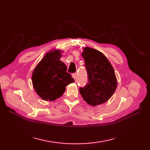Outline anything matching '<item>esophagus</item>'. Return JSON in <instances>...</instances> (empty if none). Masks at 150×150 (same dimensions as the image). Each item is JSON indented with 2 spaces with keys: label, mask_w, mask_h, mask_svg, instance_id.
Instances as JSON below:
<instances>
[{
  "label": "esophagus",
  "mask_w": 150,
  "mask_h": 150,
  "mask_svg": "<svg viewBox=\"0 0 150 150\" xmlns=\"http://www.w3.org/2000/svg\"><path fill=\"white\" fill-rule=\"evenodd\" d=\"M72 78H73L75 79H76V73L72 74Z\"/></svg>",
  "instance_id": "1"
}]
</instances>
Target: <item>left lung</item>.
I'll return each instance as SVG.
<instances>
[{"mask_svg":"<svg viewBox=\"0 0 150 150\" xmlns=\"http://www.w3.org/2000/svg\"><path fill=\"white\" fill-rule=\"evenodd\" d=\"M87 71L88 83L79 88L84 100L93 106L107 101L117 88L115 70L103 53L93 48L85 47L82 53Z\"/></svg>","mask_w":150,"mask_h":150,"instance_id":"left-lung-1","label":"left lung"}]
</instances>
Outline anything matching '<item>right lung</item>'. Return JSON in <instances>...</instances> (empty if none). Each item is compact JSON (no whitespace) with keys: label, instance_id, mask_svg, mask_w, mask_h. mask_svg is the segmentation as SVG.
<instances>
[{"label":"right lung","instance_id":"right-lung-1","mask_svg":"<svg viewBox=\"0 0 150 150\" xmlns=\"http://www.w3.org/2000/svg\"><path fill=\"white\" fill-rule=\"evenodd\" d=\"M61 51L47 53L35 67L32 82L35 92L45 101H54L60 98L66 86L74 79L67 72V67L60 61Z\"/></svg>","mask_w":150,"mask_h":150}]
</instances>
